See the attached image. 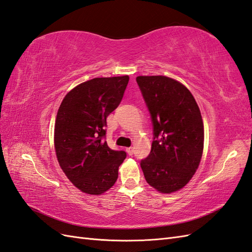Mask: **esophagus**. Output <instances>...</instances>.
<instances>
[{"mask_svg":"<svg viewBox=\"0 0 252 252\" xmlns=\"http://www.w3.org/2000/svg\"><path fill=\"white\" fill-rule=\"evenodd\" d=\"M126 153L128 154V156H133V153H134V149L132 147H130V148H126Z\"/></svg>","mask_w":252,"mask_h":252,"instance_id":"1","label":"esophagus"}]
</instances>
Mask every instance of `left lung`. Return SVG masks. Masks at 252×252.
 Instances as JSON below:
<instances>
[{"instance_id": "1", "label": "left lung", "mask_w": 252, "mask_h": 252, "mask_svg": "<svg viewBox=\"0 0 252 252\" xmlns=\"http://www.w3.org/2000/svg\"><path fill=\"white\" fill-rule=\"evenodd\" d=\"M151 115L150 154L140 160L147 183L163 193L183 189L195 175L203 152V121L183 84L163 75L137 76Z\"/></svg>"}]
</instances>
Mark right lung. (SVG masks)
Returning <instances> with one entry per match:
<instances>
[{"mask_svg":"<svg viewBox=\"0 0 252 252\" xmlns=\"http://www.w3.org/2000/svg\"><path fill=\"white\" fill-rule=\"evenodd\" d=\"M128 75L95 77L74 87L57 112L54 146L64 175L80 190L101 195L117 181L125 151L107 146V116L118 107Z\"/></svg>","mask_w":252,"mask_h":252,"instance_id":"right-lung-1","label":"right lung"}]
</instances>
